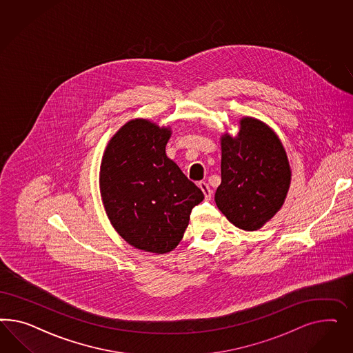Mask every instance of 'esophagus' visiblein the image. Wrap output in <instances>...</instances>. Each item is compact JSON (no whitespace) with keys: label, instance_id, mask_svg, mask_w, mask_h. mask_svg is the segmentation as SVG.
<instances>
[{"label":"esophagus","instance_id":"esophagus-1","mask_svg":"<svg viewBox=\"0 0 353 353\" xmlns=\"http://www.w3.org/2000/svg\"><path fill=\"white\" fill-rule=\"evenodd\" d=\"M199 188H201V190L203 192L204 198H205V201H211V198H212V190L210 189V186H208V183L207 182L201 181L199 183Z\"/></svg>","mask_w":353,"mask_h":353}]
</instances>
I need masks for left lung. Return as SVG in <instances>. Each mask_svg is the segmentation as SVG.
Here are the masks:
<instances>
[{"instance_id":"left-lung-1","label":"left lung","mask_w":353,"mask_h":353,"mask_svg":"<svg viewBox=\"0 0 353 353\" xmlns=\"http://www.w3.org/2000/svg\"><path fill=\"white\" fill-rule=\"evenodd\" d=\"M220 141L221 183L214 202L232 224L254 232L285 203L291 182L286 150L273 129L251 117L239 120L235 137L224 133Z\"/></svg>"}]
</instances>
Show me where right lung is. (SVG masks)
I'll use <instances>...</instances> for the list:
<instances>
[{
    "label": "right lung",
    "instance_id": "add662e5",
    "mask_svg": "<svg viewBox=\"0 0 353 353\" xmlns=\"http://www.w3.org/2000/svg\"><path fill=\"white\" fill-rule=\"evenodd\" d=\"M171 127L133 119L111 137L99 171L107 217L118 234L146 252L167 254L181 242L203 192L165 154Z\"/></svg>",
    "mask_w": 353,
    "mask_h": 353
}]
</instances>
